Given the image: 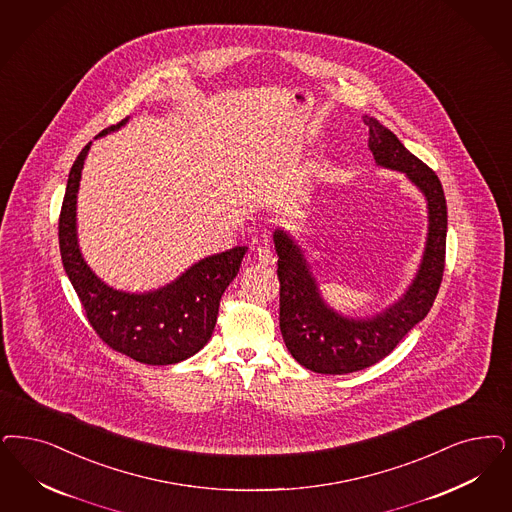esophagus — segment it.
Returning a JSON list of instances; mask_svg holds the SVG:
<instances>
[{"mask_svg":"<svg viewBox=\"0 0 512 512\" xmlns=\"http://www.w3.org/2000/svg\"><path fill=\"white\" fill-rule=\"evenodd\" d=\"M255 257L261 265H274L276 257H274V251L268 246H259L255 249Z\"/></svg>","mask_w":512,"mask_h":512,"instance_id":"obj_1","label":"esophagus"}]
</instances>
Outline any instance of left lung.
<instances>
[{
    "label": "left lung",
    "instance_id": "left-lung-1",
    "mask_svg": "<svg viewBox=\"0 0 512 512\" xmlns=\"http://www.w3.org/2000/svg\"><path fill=\"white\" fill-rule=\"evenodd\" d=\"M369 149L378 166L403 172L427 200V240L416 278L405 295L372 318H350L331 308L299 244L287 230L274 232L280 280V329L289 353L308 371L348 374L384 359L422 321L439 293L446 255V198L437 174L372 117Z\"/></svg>",
    "mask_w": 512,
    "mask_h": 512
}]
</instances>
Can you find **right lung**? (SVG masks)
<instances>
[{
    "label": "right lung",
    "instance_id": "add662e5",
    "mask_svg": "<svg viewBox=\"0 0 512 512\" xmlns=\"http://www.w3.org/2000/svg\"><path fill=\"white\" fill-rule=\"evenodd\" d=\"M128 119L104 132L119 130ZM90 143L71 166L58 221L62 265L96 335L115 352L145 365H174L200 352L212 338L219 302L236 278L246 246L206 257L177 280L147 293H126L102 282L77 242V191Z\"/></svg>",
    "mask_w": 512,
    "mask_h": 512
}]
</instances>
